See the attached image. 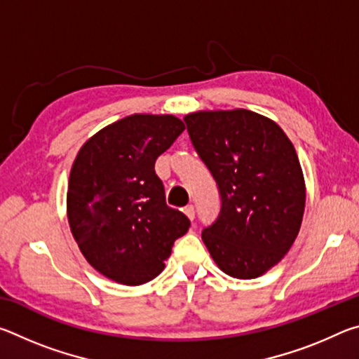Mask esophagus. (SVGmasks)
Returning a JSON list of instances; mask_svg holds the SVG:
<instances>
[{
  "label": "esophagus",
  "instance_id": "esophagus-1",
  "mask_svg": "<svg viewBox=\"0 0 359 359\" xmlns=\"http://www.w3.org/2000/svg\"><path fill=\"white\" fill-rule=\"evenodd\" d=\"M184 212H185V215L190 218V220H193V218H194V208H193V205H187Z\"/></svg>",
  "mask_w": 359,
  "mask_h": 359
}]
</instances>
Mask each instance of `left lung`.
<instances>
[{"mask_svg": "<svg viewBox=\"0 0 359 359\" xmlns=\"http://www.w3.org/2000/svg\"><path fill=\"white\" fill-rule=\"evenodd\" d=\"M184 120L222 198L201 234L210 257L234 278L263 276L288 253L302 223L306 184L293 144L276 121L247 109Z\"/></svg>", "mask_w": 359, "mask_h": 359, "instance_id": "1", "label": "left lung"}]
</instances>
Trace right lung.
<instances>
[{"label":"right lung","instance_id":"obj_1","mask_svg":"<svg viewBox=\"0 0 359 359\" xmlns=\"http://www.w3.org/2000/svg\"><path fill=\"white\" fill-rule=\"evenodd\" d=\"M185 130L174 115L135 114L85 142L72 163L66 210L85 259L121 285H142L165 269L174 241L190 228L169 208L155 161Z\"/></svg>","mask_w":359,"mask_h":359}]
</instances>
